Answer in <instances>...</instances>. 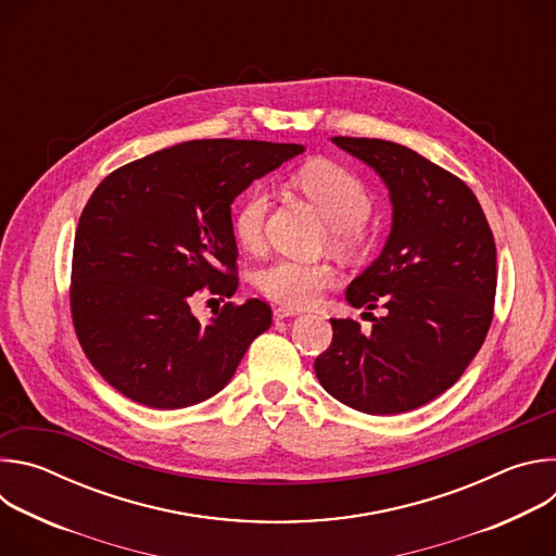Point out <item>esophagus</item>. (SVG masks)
<instances>
[{
	"mask_svg": "<svg viewBox=\"0 0 556 556\" xmlns=\"http://www.w3.org/2000/svg\"><path fill=\"white\" fill-rule=\"evenodd\" d=\"M288 316H299V309H290V307H277V309L273 312V319H275V321H283V319H288Z\"/></svg>",
	"mask_w": 556,
	"mask_h": 556,
	"instance_id": "34e87169",
	"label": "esophagus"
}]
</instances>
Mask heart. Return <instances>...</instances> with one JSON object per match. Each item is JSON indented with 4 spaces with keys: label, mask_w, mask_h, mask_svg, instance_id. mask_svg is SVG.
<instances>
[{
    "label": "heart",
    "mask_w": 556,
    "mask_h": 556,
    "mask_svg": "<svg viewBox=\"0 0 556 556\" xmlns=\"http://www.w3.org/2000/svg\"><path fill=\"white\" fill-rule=\"evenodd\" d=\"M299 191L316 206L330 228V242L339 253H352L361 244L363 224L371 213V198L365 185L345 167L330 161H312L294 176ZM268 195L262 187L247 191L232 213L235 240L255 251L264 240ZM337 279L328 262L275 260L264 266L255 283L270 301L292 309L309 307Z\"/></svg>",
    "instance_id": "heart-1"
}]
</instances>
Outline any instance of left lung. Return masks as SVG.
I'll use <instances>...</instances> for the list:
<instances>
[{"mask_svg": "<svg viewBox=\"0 0 556 556\" xmlns=\"http://www.w3.org/2000/svg\"><path fill=\"white\" fill-rule=\"evenodd\" d=\"M382 180L391 228L380 255L345 290L352 307H384L369 334L332 321L314 361L324 389L356 412L405 414L438 399L480 352L493 319L497 249L472 191L409 147L330 138Z\"/></svg>", "mask_w": 556, "mask_h": 556, "instance_id": "1", "label": "left lung"}]
</instances>
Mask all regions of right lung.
<instances>
[{"label": "right lung", "instance_id": "obj_1", "mask_svg": "<svg viewBox=\"0 0 556 556\" xmlns=\"http://www.w3.org/2000/svg\"><path fill=\"white\" fill-rule=\"evenodd\" d=\"M303 144L189 140L110 174L78 219L72 319L101 376L153 409L198 405L232 378L270 328L262 299L226 303L206 324L191 296L237 290L232 200Z\"/></svg>", "mask_w": 556, "mask_h": 556}]
</instances>
